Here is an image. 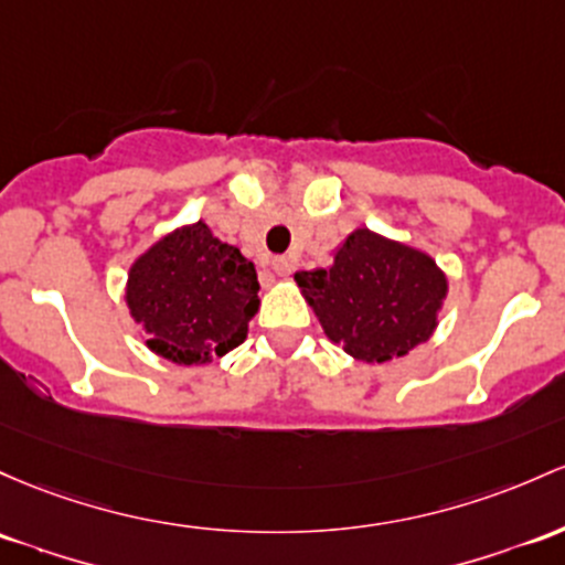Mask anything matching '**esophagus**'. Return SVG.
<instances>
[{"instance_id":"1","label":"esophagus","mask_w":565,"mask_h":565,"mask_svg":"<svg viewBox=\"0 0 565 565\" xmlns=\"http://www.w3.org/2000/svg\"><path fill=\"white\" fill-rule=\"evenodd\" d=\"M273 270L278 273V276H289V273L295 270V259L287 257V254H281V257H273Z\"/></svg>"}]
</instances>
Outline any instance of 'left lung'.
<instances>
[{"label":"left lung","mask_w":565,"mask_h":565,"mask_svg":"<svg viewBox=\"0 0 565 565\" xmlns=\"http://www.w3.org/2000/svg\"><path fill=\"white\" fill-rule=\"evenodd\" d=\"M327 338L362 362H388L429 340L448 281L424 252L353 231L330 268L295 276Z\"/></svg>","instance_id":"left-lung-1"}]
</instances>
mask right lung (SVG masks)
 Here are the masks:
<instances>
[{
  "label": "right lung",
  "mask_w": 565,
  "mask_h": 565,
  "mask_svg": "<svg viewBox=\"0 0 565 565\" xmlns=\"http://www.w3.org/2000/svg\"><path fill=\"white\" fill-rule=\"evenodd\" d=\"M257 292V270L238 246L222 244L195 222L136 259L126 300L154 353L206 364L244 343Z\"/></svg>",
  "instance_id": "add662e5"
}]
</instances>
